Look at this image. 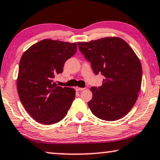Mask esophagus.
<instances>
[{
    "mask_svg": "<svg viewBox=\"0 0 160 160\" xmlns=\"http://www.w3.org/2000/svg\"><path fill=\"white\" fill-rule=\"evenodd\" d=\"M85 88H78V87H76V90L77 91H82V90H84Z\"/></svg>",
    "mask_w": 160,
    "mask_h": 160,
    "instance_id": "34e87169",
    "label": "esophagus"
}]
</instances>
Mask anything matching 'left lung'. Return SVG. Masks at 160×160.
Masks as SVG:
<instances>
[{"label": "left lung", "instance_id": "obj_1", "mask_svg": "<svg viewBox=\"0 0 160 160\" xmlns=\"http://www.w3.org/2000/svg\"><path fill=\"white\" fill-rule=\"evenodd\" d=\"M78 45L95 74L104 76L102 86L90 88L92 98L88 104L92 114L105 121L124 117L140 91L142 68L139 58L119 37H104Z\"/></svg>", "mask_w": 160, "mask_h": 160}]
</instances>
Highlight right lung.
Instances as JSON below:
<instances>
[{
  "label": "right lung",
  "mask_w": 160,
  "mask_h": 160,
  "mask_svg": "<svg viewBox=\"0 0 160 160\" xmlns=\"http://www.w3.org/2000/svg\"><path fill=\"white\" fill-rule=\"evenodd\" d=\"M77 50L76 43L44 39L23 52L19 63L17 89L23 106L44 125L62 120L72 105L76 90L62 88L53 78Z\"/></svg>",
  "instance_id": "obj_1"
}]
</instances>
